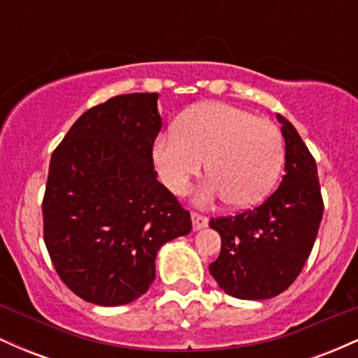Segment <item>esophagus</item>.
Wrapping results in <instances>:
<instances>
[{"mask_svg":"<svg viewBox=\"0 0 358 358\" xmlns=\"http://www.w3.org/2000/svg\"><path fill=\"white\" fill-rule=\"evenodd\" d=\"M192 224H193V231H200V229L207 227L208 219L205 215H200V213L193 212L192 213Z\"/></svg>","mask_w":358,"mask_h":358,"instance_id":"obj_1","label":"esophagus"}]
</instances>
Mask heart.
Returning a JSON list of instances; mask_svg holds the SVG:
<instances>
[{
	"mask_svg": "<svg viewBox=\"0 0 358 358\" xmlns=\"http://www.w3.org/2000/svg\"><path fill=\"white\" fill-rule=\"evenodd\" d=\"M153 159L163 183L182 193L193 176H212L196 193V202L227 199L234 207H250L269 195L285 163V143L268 119L224 102L188 109L173 131L159 134Z\"/></svg>",
	"mask_w": 358,
	"mask_h": 358,
	"instance_id": "1",
	"label": "heart"
}]
</instances>
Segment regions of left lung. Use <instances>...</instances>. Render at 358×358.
Segmentation results:
<instances>
[{"label": "left lung", "mask_w": 358, "mask_h": 358, "mask_svg": "<svg viewBox=\"0 0 358 358\" xmlns=\"http://www.w3.org/2000/svg\"><path fill=\"white\" fill-rule=\"evenodd\" d=\"M276 117L286 145L278 190L252 210L210 220L222 248L208 269L220 289L239 299H269L293 285L313 249L323 215L315 158L294 126Z\"/></svg>", "instance_id": "1"}]
</instances>
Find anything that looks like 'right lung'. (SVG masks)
<instances>
[{"instance_id": "right-lung-1", "label": "right lung", "mask_w": 358, "mask_h": 358, "mask_svg": "<svg viewBox=\"0 0 358 358\" xmlns=\"http://www.w3.org/2000/svg\"><path fill=\"white\" fill-rule=\"evenodd\" d=\"M158 97L124 94L85 110L52 155L45 245L62 281L94 305L145 294L162 245L192 231L190 212L155 171Z\"/></svg>"}]
</instances>
